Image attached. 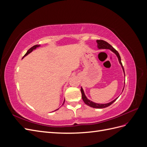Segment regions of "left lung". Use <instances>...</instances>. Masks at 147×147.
Returning a JSON list of instances; mask_svg holds the SVG:
<instances>
[{
	"label": "left lung",
	"instance_id": "1",
	"mask_svg": "<svg viewBox=\"0 0 147 147\" xmlns=\"http://www.w3.org/2000/svg\"><path fill=\"white\" fill-rule=\"evenodd\" d=\"M96 42L97 43V48H98L99 49H109V50H110L111 51H113L115 53V54L117 55V56L118 57V58L119 63L120 64H121V65L122 67L123 70L124 72V68H123V64L121 63V57H120V56L119 55L118 52L116 50H115V49L112 45H110L109 43H107L104 40H97ZM124 75H125V74H124ZM123 90H124V89H123ZM81 92H82V99L84 101V103H85L86 105H88V106L91 107L96 108V109H103V108L107 107L110 106V105H112L113 103V102L118 99V97H117V98H116L115 100H112V102H109V103H107V104H97V103H95V102H93L92 101H91L90 100H89L87 98V97L85 96V94H84L82 88H81Z\"/></svg>",
	"mask_w": 147,
	"mask_h": 147
}]
</instances>
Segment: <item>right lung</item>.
<instances>
[{
    "mask_svg": "<svg viewBox=\"0 0 147 147\" xmlns=\"http://www.w3.org/2000/svg\"><path fill=\"white\" fill-rule=\"evenodd\" d=\"M40 46V45H34V46H33L32 47H31L30 49H29V50L27 51V53H26V54L24 55V56L23 57V58H24V57L26 56H27L28 55H29V53H31V52H32L34 50H35V49H36L37 47H39ZM64 101H65V99H64V102H63V105H64ZM57 110H58V109H57ZM56 110H55V111H56Z\"/></svg>",
    "mask_w": 147,
    "mask_h": 147,
    "instance_id": "right-lung-1",
    "label": "right lung"
}]
</instances>
